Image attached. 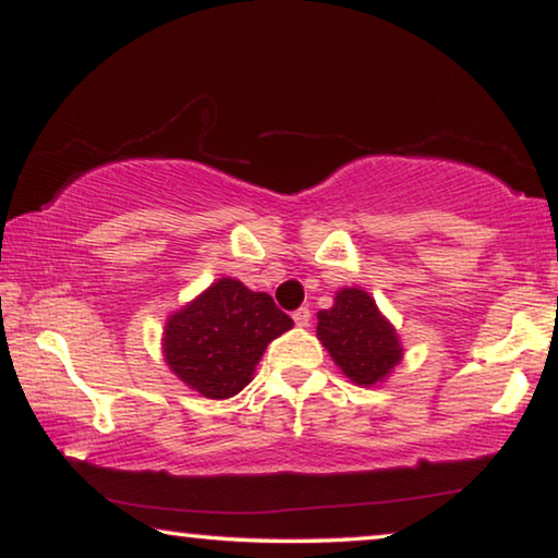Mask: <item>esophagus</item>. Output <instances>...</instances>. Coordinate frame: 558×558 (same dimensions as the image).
I'll use <instances>...</instances> for the list:
<instances>
[{
    "label": "esophagus",
    "instance_id": "34e87169",
    "mask_svg": "<svg viewBox=\"0 0 558 558\" xmlns=\"http://www.w3.org/2000/svg\"><path fill=\"white\" fill-rule=\"evenodd\" d=\"M294 323H296V327H310V319H312V312H310V307H300L294 312Z\"/></svg>",
    "mask_w": 558,
    "mask_h": 558
}]
</instances>
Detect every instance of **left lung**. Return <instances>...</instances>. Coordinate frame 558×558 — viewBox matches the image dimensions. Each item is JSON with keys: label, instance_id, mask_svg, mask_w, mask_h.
Here are the masks:
<instances>
[{"label": "left lung", "instance_id": "1", "mask_svg": "<svg viewBox=\"0 0 558 558\" xmlns=\"http://www.w3.org/2000/svg\"><path fill=\"white\" fill-rule=\"evenodd\" d=\"M317 338L340 371L357 386H376L399 365L403 348L376 300L357 287L335 294L330 310H319Z\"/></svg>", "mask_w": 558, "mask_h": 558}]
</instances>
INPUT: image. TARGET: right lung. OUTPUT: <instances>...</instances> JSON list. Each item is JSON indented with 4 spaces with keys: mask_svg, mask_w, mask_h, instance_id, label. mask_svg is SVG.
Segmentation results:
<instances>
[{
    "mask_svg": "<svg viewBox=\"0 0 558 558\" xmlns=\"http://www.w3.org/2000/svg\"><path fill=\"white\" fill-rule=\"evenodd\" d=\"M292 325L269 294L226 277L167 317L165 361L205 399H231L251 384L266 345Z\"/></svg>",
    "mask_w": 558,
    "mask_h": 558,
    "instance_id": "1",
    "label": "right lung"
}]
</instances>
